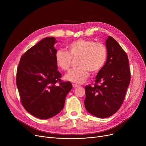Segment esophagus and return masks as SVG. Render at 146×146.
<instances>
[{
    "instance_id": "obj_1",
    "label": "esophagus",
    "mask_w": 146,
    "mask_h": 146,
    "mask_svg": "<svg viewBox=\"0 0 146 146\" xmlns=\"http://www.w3.org/2000/svg\"><path fill=\"white\" fill-rule=\"evenodd\" d=\"M79 86L78 85H76V84H73V88H78Z\"/></svg>"
}]
</instances>
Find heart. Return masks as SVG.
I'll return each mask as SVG.
<instances>
[{"label":"heart","instance_id":"heart-1","mask_svg":"<svg viewBox=\"0 0 146 146\" xmlns=\"http://www.w3.org/2000/svg\"><path fill=\"white\" fill-rule=\"evenodd\" d=\"M67 52L58 50L55 54L56 63L61 70L67 71L76 60L78 67L73 69L65 76L66 80L76 83L85 81L89 75L98 73L105 66L108 58V49L101 42L92 40L78 39L67 44Z\"/></svg>","mask_w":146,"mask_h":146}]
</instances>
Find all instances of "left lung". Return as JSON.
Wrapping results in <instances>:
<instances>
[{"label":"left lung","instance_id":"8db88e82","mask_svg":"<svg viewBox=\"0 0 146 146\" xmlns=\"http://www.w3.org/2000/svg\"><path fill=\"white\" fill-rule=\"evenodd\" d=\"M108 58L98 73L94 86H85L86 110L93 115L105 118L120 108L129 85L131 74L125 51L112 36L106 41Z\"/></svg>","mask_w":146,"mask_h":146}]
</instances>
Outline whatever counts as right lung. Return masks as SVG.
<instances>
[{
    "mask_svg": "<svg viewBox=\"0 0 146 146\" xmlns=\"http://www.w3.org/2000/svg\"><path fill=\"white\" fill-rule=\"evenodd\" d=\"M57 41L47 37L23 54L17 72V86L22 106L32 115L48 119L63 110L70 82L61 80L54 47Z\"/></svg>",
    "mask_w": 146,
    "mask_h": 146,
    "instance_id": "1",
    "label": "right lung"
}]
</instances>
